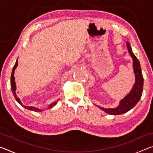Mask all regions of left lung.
Listing matches in <instances>:
<instances>
[{
	"label": "left lung",
	"instance_id": "left-lung-1",
	"mask_svg": "<svg viewBox=\"0 0 153 153\" xmlns=\"http://www.w3.org/2000/svg\"><path fill=\"white\" fill-rule=\"evenodd\" d=\"M126 45L129 53V55L132 58L134 73L135 74V83H134V86L130 90V92L123 99L120 100V104H119L117 107L104 108L97 105L100 109L104 111L105 113L109 114V115H121V114L125 113L129 110H131L138 102L140 99L141 98L142 91H143L144 79L141 71L140 64L138 59L134 55L132 51H131V48L129 42H126Z\"/></svg>",
	"mask_w": 153,
	"mask_h": 153
}]
</instances>
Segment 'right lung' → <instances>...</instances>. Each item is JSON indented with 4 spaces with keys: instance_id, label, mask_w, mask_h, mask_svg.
<instances>
[{
    "instance_id": "add662e5",
    "label": "right lung",
    "mask_w": 153,
    "mask_h": 153,
    "mask_svg": "<svg viewBox=\"0 0 153 153\" xmlns=\"http://www.w3.org/2000/svg\"><path fill=\"white\" fill-rule=\"evenodd\" d=\"M17 61H18V59H17L16 62H15V65L13 67V68L12 73H11V88L14 97L15 98V99H16V100L18 102V103H19V104H20L21 105H22L23 107L27 108V109H28V110L35 111V112H42V111H45L46 108H45V109H40V108H36V107H27V106H25V105H24L22 104V102L20 100L19 98L17 96V94H16V92H15V91H16V83H15V77H14V74H15V69H16L17 67L18 66ZM59 100V99H58L57 100H56V101H55V102H53V103H51V105H49L48 106L47 109H49V108H53L54 106H55L56 105V103H57Z\"/></svg>"
}]
</instances>
